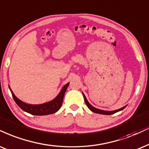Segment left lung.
Instances as JSON below:
<instances>
[{
	"mask_svg": "<svg viewBox=\"0 0 149 149\" xmlns=\"http://www.w3.org/2000/svg\"><path fill=\"white\" fill-rule=\"evenodd\" d=\"M83 95H84V102H85L86 106H87V107H88V109H89L91 111H93V112H94V113H96L103 114V115H111V114L115 113H116V112L120 111L122 110V109H125V107H126V106H125V107H122V108H121V109H118V110H116V111H107L100 110V109H96V108H95V107H93V106H91V105L89 103H88V102L87 101V100H86V98L85 95H84V94H83Z\"/></svg>",
	"mask_w": 149,
	"mask_h": 149,
	"instance_id": "1",
	"label": "left lung"
}]
</instances>
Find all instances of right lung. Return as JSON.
Here are the masks:
<instances>
[{
    "label": "right lung",
    "mask_w": 149,
    "mask_h": 149,
    "mask_svg": "<svg viewBox=\"0 0 149 149\" xmlns=\"http://www.w3.org/2000/svg\"><path fill=\"white\" fill-rule=\"evenodd\" d=\"M69 84V83L65 84L63 86V88H62L60 93L57 95V97L54 100H53L52 101L49 102L47 103H45V104L38 105L26 104V103L23 102L20 100L19 99L17 98L14 95V94L13 93V92L10 88H9V89H10L11 92H12V97L14 98V101L16 102V104L22 110L31 115H34V116H45V115L54 113H56L59 110L62 106V104H63L64 95H65L66 90H67V87H68Z\"/></svg>",
    "instance_id": "add662e5"
}]
</instances>
